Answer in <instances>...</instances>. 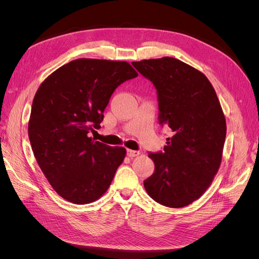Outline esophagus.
Wrapping results in <instances>:
<instances>
[{
    "instance_id": "obj_1",
    "label": "esophagus",
    "mask_w": 259,
    "mask_h": 259,
    "mask_svg": "<svg viewBox=\"0 0 259 259\" xmlns=\"http://www.w3.org/2000/svg\"><path fill=\"white\" fill-rule=\"evenodd\" d=\"M140 154V152L139 151H135V150H127V155L130 156V158H134V156H137V155H139Z\"/></svg>"
}]
</instances>
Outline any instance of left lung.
I'll use <instances>...</instances> for the list:
<instances>
[{
	"label": "left lung",
	"mask_w": 259,
	"mask_h": 259,
	"mask_svg": "<svg viewBox=\"0 0 259 259\" xmlns=\"http://www.w3.org/2000/svg\"><path fill=\"white\" fill-rule=\"evenodd\" d=\"M132 64L155 86L160 123L173 132L163 152L149 153L154 173L145 189L162 205L187 206L207 190L221 166L227 133L221 103L207 77L182 60Z\"/></svg>",
	"instance_id": "8db88e82"
}]
</instances>
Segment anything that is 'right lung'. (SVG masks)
I'll return each instance as SVG.
<instances>
[{
    "label": "right lung",
    "instance_id": "obj_1",
    "mask_svg": "<svg viewBox=\"0 0 259 259\" xmlns=\"http://www.w3.org/2000/svg\"><path fill=\"white\" fill-rule=\"evenodd\" d=\"M137 75L126 61L80 58L58 68L37 89L29 139L38 166L61 198L89 204L110 187L126 149L89 134L100 127L117 86Z\"/></svg>",
    "mask_w": 259,
    "mask_h": 259
}]
</instances>
